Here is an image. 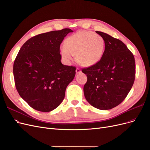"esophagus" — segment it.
I'll return each mask as SVG.
<instances>
[{"label":"esophagus","instance_id":"34e87169","mask_svg":"<svg viewBox=\"0 0 150 150\" xmlns=\"http://www.w3.org/2000/svg\"><path fill=\"white\" fill-rule=\"evenodd\" d=\"M81 71L80 69L76 68V74H80V73H81Z\"/></svg>","mask_w":150,"mask_h":150}]
</instances>
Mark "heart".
Masks as SVG:
<instances>
[{
    "label": "heart",
    "mask_w": 150,
    "mask_h": 150,
    "mask_svg": "<svg viewBox=\"0 0 150 150\" xmlns=\"http://www.w3.org/2000/svg\"><path fill=\"white\" fill-rule=\"evenodd\" d=\"M105 42L101 35L91 31H79L67 38L60 54L66 64L76 60L84 67H91L101 59L105 52Z\"/></svg>",
    "instance_id": "b5f03b06"
}]
</instances>
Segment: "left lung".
I'll use <instances>...</instances> for the list:
<instances>
[{"label": "left lung", "mask_w": 150, "mask_h": 150, "mask_svg": "<svg viewBox=\"0 0 150 150\" xmlns=\"http://www.w3.org/2000/svg\"><path fill=\"white\" fill-rule=\"evenodd\" d=\"M96 33L104 38L105 52L97 64L82 69L87 76L83 91L91 106L107 110L122 103L132 89L135 79V61L123 42L106 33Z\"/></svg>", "instance_id": "obj_1"}]
</instances>
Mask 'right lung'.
<instances>
[{"instance_id":"1","label":"right lung","mask_w":150,"mask_h":150,"mask_svg":"<svg viewBox=\"0 0 150 150\" xmlns=\"http://www.w3.org/2000/svg\"><path fill=\"white\" fill-rule=\"evenodd\" d=\"M70 28L41 33L28 39L14 61L13 73L18 94L37 111L49 112L64 100L74 80L75 67L61 62L60 46Z\"/></svg>"}]
</instances>
